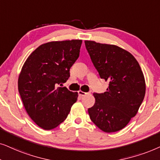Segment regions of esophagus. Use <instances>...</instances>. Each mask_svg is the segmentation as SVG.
Returning a JSON list of instances; mask_svg holds the SVG:
<instances>
[{
  "label": "esophagus",
  "instance_id": "1",
  "mask_svg": "<svg viewBox=\"0 0 160 160\" xmlns=\"http://www.w3.org/2000/svg\"><path fill=\"white\" fill-rule=\"evenodd\" d=\"M78 94H79V96H80V97H85V96L88 95L89 93L83 92V91H78Z\"/></svg>",
  "mask_w": 160,
  "mask_h": 160
}]
</instances>
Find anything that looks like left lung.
I'll use <instances>...</instances> for the list:
<instances>
[{
  "mask_svg": "<svg viewBox=\"0 0 160 160\" xmlns=\"http://www.w3.org/2000/svg\"><path fill=\"white\" fill-rule=\"evenodd\" d=\"M100 78L109 82L107 91L93 93L95 103L88 111L91 120L105 132L119 131L135 116L146 93V82L138 61L114 44L85 41Z\"/></svg>",
  "mask_w": 160,
  "mask_h": 160,
  "instance_id": "8db88e82",
  "label": "left lung"
}]
</instances>
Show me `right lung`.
Listing matches in <instances>:
<instances>
[{
    "label": "right lung",
    "instance_id": "1",
    "mask_svg": "<svg viewBox=\"0 0 160 160\" xmlns=\"http://www.w3.org/2000/svg\"><path fill=\"white\" fill-rule=\"evenodd\" d=\"M81 44L80 39L42 44L22 66L18 78L19 93L28 115L42 129L50 130L58 127L78 100V92L58 85L69 79Z\"/></svg>",
    "mask_w": 160,
    "mask_h": 160
}]
</instances>
